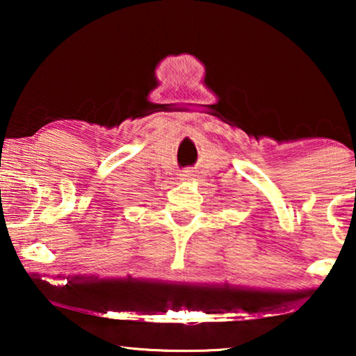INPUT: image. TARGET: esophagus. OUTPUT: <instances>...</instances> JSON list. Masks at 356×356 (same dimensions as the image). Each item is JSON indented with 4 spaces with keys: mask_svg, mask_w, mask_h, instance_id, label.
<instances>
[{
    "mask_svg": "<svg viewBox=\"0 0 356 356\" xmlns=\"http://www.w3.org/2000/svg\"><path fill=\"white\" fill-rule=\"evenodd\" d=\"M194 175L193 170H183L181 173H179V179H183V181H191V179H194Z\"/></svg>",
    "mask_w": 356,
    "mask_h": 356,
    "instance_id": "obj_1",
    "label": "esophagus"
}]
</instances>
